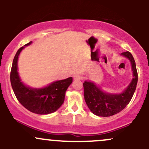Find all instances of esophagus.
Masks as SVG:
<instances>
[{"label":"esophagus","instance_id":"1","mask_svg":"<svg viewBox=\"0 0 149 149\" xmlns=\"http://www.w3.org/2000/svg\"><path fill=\"white\" fill-rule=\"evenodd\" d=\"M73 79L74 80H82L83 79V76L81 74H75L73 76Z\"/></svg>","mask_w":149,"mask_h":149}]
</instances>
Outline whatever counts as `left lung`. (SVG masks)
I'll return each instance as SVG.
<instances>
[{"mask_svg": "<svg viewBox=\"0 0 149 149\" xmlns=\"http://www.w3.org/2000/svg\"><path fill=\"white\" fill-rule=\"evenodd\" d=\"M122 56L127 58L131 64L133 79L123 92L112 94L104 91L92 81H84V100L93 114L100 117H109L123 110L131 100L138 82V73L133 55L130 52H122Z\"/></svg>", "mask_w": 149, "mask_h": 149, "instance_id": "obj_1", "label": "left lung"}]
</instances>
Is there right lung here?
<instances>
[{
	"label": "right lung",
	"mask_w": 149,
	"mask_h": 149,
	"mask_svg": "<svg viewBox=\"0 0 149 149\" xmlns=\"http://www.w3.org/2000/svg\"><path fill=\"white\" fill-rule=\"evenodd\" d=\"M31 43L29 42L16 52L10 70V84L18 101L26 109L38 115H47L58 110L64 102L65 91L73 78L56 81L42 88H31L24 84L18 72V59L25 46Z\"/></svg>",
	"instance_id": "right-lung-1"
}]
</instances>
